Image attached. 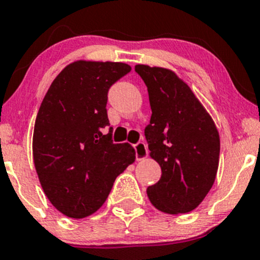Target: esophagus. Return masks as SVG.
<instances>
[{"label":"esophagus","instance_id":"1","mask_svg":"<svg viewBox=\"0 0 260 260\" xmlns=\"http://www.w3.org/2000/svg\"><path fill=\"white\" fill-rule=\"evenodd\" d=\"M134 149H135V154H136V159L138 160H143L148 156V148H146V144L140 141L136 145H134Z\"/></svg>","mask_w":260,"mask_h":260}]
</instances>
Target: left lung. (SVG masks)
Segmentation results:
<instances>
[{"label":"left lung","mask_w":260,"mask_h":260,"mask_svg":"<svg viewBox=\"0 0 260 260\" xmlns=\"http://www.w3.org/2000/svg\"><path fill=\"white\" fill-rule=\"evenodd\" d=\"M135 71L148 87L152 112L145 127L150 156L161 168L160 180L146 190L149 200L162 213H189L204 200L215 180L218 129L175 72L148 65H136Z\"/></svg>","instance_id":"1"}]
</instances>
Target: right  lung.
<instances>
[{"instance_id": "add662e5", "label": "right lung", "mask_w": 260, "mask_h": 260, "mask_svg": "<svg viewBox=\"0 0 260 260\" xmlns=\"http://www.w3.org/2000/svg\"><path fill=\"white\" fill-rule=\"evenodd\" d=\"M131 71L124 62L79 60L56 76L35 122L32 154L51 204L63 215L82 219L108 199L115 179L135 161L130 144L108 134V92Z\"/></svg>"}]
</instances>
